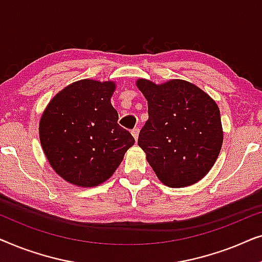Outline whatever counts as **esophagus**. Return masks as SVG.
I'll return each instance as SVG.
<instances>
[{
	"label": "esophagus",
	"mask_w": 262,
	"mask_h": 262,
	"mask_svg": "<svg viewBox=\"0 0 262 262\" xmlns=\"http://www.w3.org/2000/svg\"><path fill=\"white\" fill-rule=\"evenodd\" d=\"M131 134H132V136H134V137H135L136 141H137V139H138V135H139V128H138V127H135L134 130L131 131Z\"/></svg>",
	"instance_id": "34e87169"
}]
</instances>
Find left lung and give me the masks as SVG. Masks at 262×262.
<instances>
[{
	"instance_id": "obj_1",
	"label": "left lung",
	"mask_w": 262,
	"mask_h": 262,
	"mask_svg": "<svg viewBox=\"0 0 262 262\" xmlns=\"http://www.w3.org/2000/svg\"><path fill=\"white\" fill-rule=\"evenodd\" d=\"M148 100L149 119L138 145L157 178L169 187H186L209 173L223 143L217 103L184 80L163 84L137 81Z\"/></svg>"
}]
</instances>
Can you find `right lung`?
I'll use <instances>...</instances> for the list:
<instances>
[{"mask_svg":"<svg viewBox=\"0 0 262 262\" xmlns=\"http://www.w3.org/2000/svg\"><path fill=\"white\" fill-rule=\"evenodd\" d=\"M113 82L82 80L51 100L39 124L50 164L70 184L93 187L112 177L135 138L118 124Z\"/></svg>","mask_w":262,"mask_h":262,"instance_id":"right-lung-1","label":"right lung"}]
</instances>
